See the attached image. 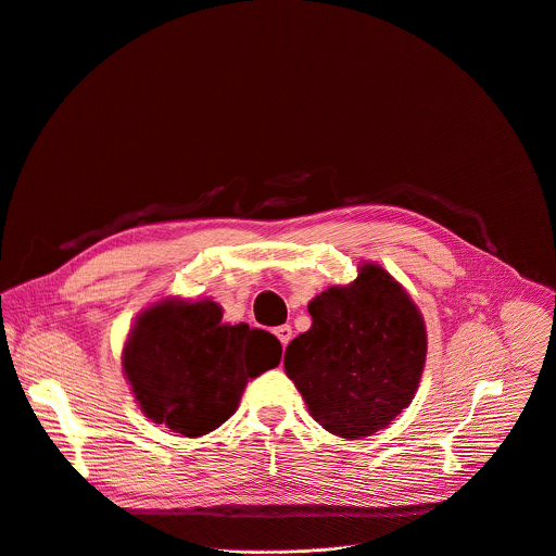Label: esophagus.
<instances>
[{"label":"esophagus","instance_id":"esophagus-1","mask_svg":"<svg viewBox=\"0 0 556 556\" xmlns=\"http://www.w3.org/2000/svg\"><path fill=\"white\" fill-rule=\"evenodd\" d=\"M274 332H276V338L280 340V344H282V346H287V344L291 342L293 330H291V326H289V324H282V326H278Z\"/></svg>","mask_w":556,"mask_h":556}]
</instances>
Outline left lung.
Wrapping results in <instances>:
<instances>
[{
  "mask_svg": "<svg viewBox=\"0 0 556 556\" xmlns=\"http://www.w3.org/2000/svg\"><path fill=\"white\" fill-rule=\"evenodd\" d=\"M357 271L308 302L311 328L285 353V372L308 414L349 440L409 407L427 357V328L405 287L377 263Z\"/></svg>",
  "mask_w": 556,
  "mask_h": 556,
  "instance_id": "obj_1",
  "label": "left lung"
}]
</instances>
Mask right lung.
I'll return each instance as SVG.
<instances>
[{
	"label": "right lung",
	"mask_w": 556,
	"mask_h": 556,
	"mask_svg": "<svg viewBox=\"0 0 556 556\" xmlns=\"http://www.w3.org/2000/svg\"><path fill=\"white\" fill-rule=\"evenodd\" d=\"M280 355L271 332L224 321L214 300L170 295L136 317L123 372L147 418L199 438L237 412L248 381L276 368Z\"/></svg>",
	"instance_id": "1"
}]
</instances>
